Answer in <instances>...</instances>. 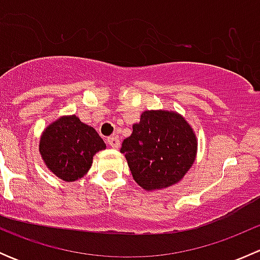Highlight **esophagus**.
Listing matches in <instances>:
<instances>
[{
    "label": "esophagus",
    "mask_w": 260,
    "mask_h": 260,
    "mask_svg": "<svg viewBox=\"0 0 260 260\" xmlns=\"http://www.w3.org/2000/svg\"><path fill=\"white\" fill-rule=\"evenodd\" d=\"M107 142H108V145L111 146L112 148H119V146H120L119 138L115 137V136H112V137H108V140H107Z\"/></svg>",
    "instance_id": "obj_1"
}]
</instances>
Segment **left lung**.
<instances>
[{
  "instance_id": "left-lung-1",
  "label": "left lung",
  "mask_w": 260,
  "mask_h": 260,
  "mask_svg": "<svg viewBox=\"0 0 260 260\" xmlns=\"http://www.w3.org/2000/svg\"><path fill=\"white\" fill-rule=\"evenodd\" d=\"M136 182L147 191L175 185L195 161L198 140L185 118L172 111H146L122 143Z\"/></svg>"
}]
</instances>
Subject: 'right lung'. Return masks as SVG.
<instances>
[{
	"mask_svg": "<svg viewBox=\"0 0 260 260\" xmlns=\"http://www.w3.org/2000/svg\"><path fill=\"white\" fill-rule=\"evenodd\" d=\"M39 149L50 171L72 182L89 171L93 156L106 149V143L93 127L69 115L60 117L44 131Z\"/></svg>",
	"mask_w": 260,
	"mask_h": 260,
	"instance_id": "1",
	"label": "right lung"
}]
</instances>
